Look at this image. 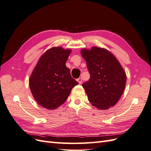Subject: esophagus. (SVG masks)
Segmentation results:
<instances>
[{"label": "esophagus", "mask_w": 151, "mask_h": 151, "mask_svg": "<svg viewBox=\"0 0 151 151\" xmlns=\"http://www.w3.org/2000/svg\"><path fill=\"white\" fill-rule=\"evenodd\" d=\"M77 81L78 82L79 84H81L82 83V82H83V79H82L81 78H79V79H77Z\"/></svg>", "instance_id": "1"}]
</instances>
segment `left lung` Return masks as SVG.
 Here are the masks:
<instances>
[{"instance_id": "obj_1", "label": "left lung", "mask_w": 151, "mask_h": 151, "mask_svg": "<svg viewBox=\"0 0 151 151\" xmlns=\"http://www.w3.org/2000/svg\"><path fill=\"white\" fill-rule=\"evenodd\" d=\"M81 53L90 73L83 87L89 101L99 109H108L119 101L125 88L127 76L120 63L108 50L93 47Z\"/></svg>"}]
</instances>
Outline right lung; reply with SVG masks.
<instances>
[{
  "instance_id": "right-lung-1",
  "label": "right lung",
  "mask_w": 151,
  "mask_h": 151,
  "mask_svg": "<svg viewBox=\"0 0 151 151\" xmlns=\"http://www.w3.org/2000/svg\"><path fill=\"white\" fill-rule=\"evenodd\" d=\"M72 52L61 47L47 50L29 77L31 92L38 104L55 109L65 102L72 89L79 83L72 77L65 63Z\"/></svg>"
}]
</instances>
